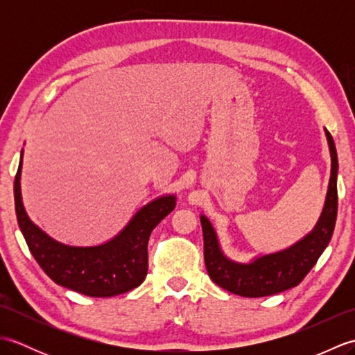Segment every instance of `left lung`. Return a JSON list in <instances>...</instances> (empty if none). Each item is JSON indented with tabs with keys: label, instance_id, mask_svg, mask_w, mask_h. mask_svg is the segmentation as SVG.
Returning a JSON list of instances; mask_svg holds the SVG:
<instances>
[{
	"label": "left lung",
	"instance_id": "8db88e82",
	"mask_svg": "<svg viewBox=\"0 0 355 355\" xmlns=\"http://www.w3.org/2000/svg\"><path fill=\"white\" fill-rule=\"evenodd\" d=\"M331 150V178L328 195L320 220L315 229L297 244L284 252L262 256L253 263L243 266L225 259L215 232L206 216H201L202 239H205V262L210 279L221 288L244 297H263L299 285L318 262L329 244L337 218V150L334 140L327 131Z\"/></svg>",
	"mask_w": 355,
	"mask_h": 355
}]
</instances>
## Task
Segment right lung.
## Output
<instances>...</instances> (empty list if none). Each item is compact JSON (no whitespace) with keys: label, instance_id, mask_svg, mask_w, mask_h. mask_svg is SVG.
<instances>
[{"label":"right lung","instance_id":"1","mask_svg":"<svg viewBox=\"0 0 355 355\" xmlns=\"http://www.w3.org/2000/svg\"><path fill=\"white\" fill-rule=\"evenodd\" d=\"M19 178L21 163L13 184L18 225L30 253L51 281L92 297L117 296L145 281L150 232L172 212L175 198L163 197L149 202L107 244L70 247L53 241L28 220L21 201Z\"/></svg>","mask_w":355,"mask_h":355}]
</instances>
